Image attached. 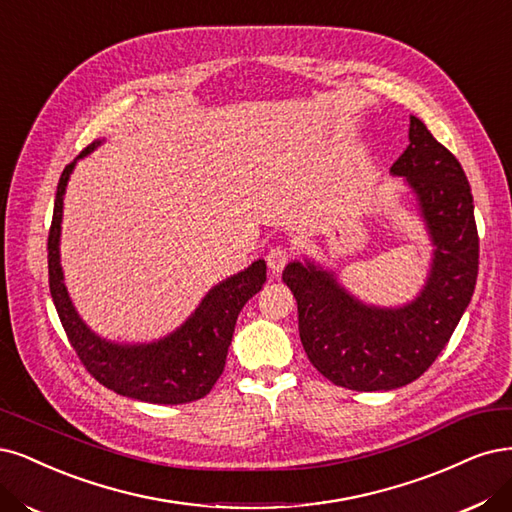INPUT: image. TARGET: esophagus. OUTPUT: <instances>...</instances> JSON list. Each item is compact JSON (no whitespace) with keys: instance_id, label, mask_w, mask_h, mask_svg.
Returning <instances> with one entry per match:
<instances>
[{"instance_id":"obj_1","label":"esophagus","mask_w":512,"mask_h":512,"mask_svg":"<svg viewBox=\"0 0 512 512\" xmlns=\"http://www.w3.org/2000/svg\"><path fill=\"white\" fill-rule=\"evenodd\" d=\"M288 260H290V250L284 248V245H273V248L267 254V264H269V269L273 273L284 271Z\"/></svg>"}]
</instances>
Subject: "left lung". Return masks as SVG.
Instances as JSON below:
<instances>
[{"label": "left lung", "instance_id": "obj_1", "mask_svg": "<svg viewBox=\"0 0 512 512\" xmlns=\"http://www.w3.org/2000/svg\"><path fill=\"white\" fill-rule=\"evenodd\" d=\"M409 142L392 173L411 184L436 245L430 279L417 301L400 309L366 307L311 262H292L281 275L296 298L309 362L347 390H394L424 375L477 286L479 233L466 173L415 116Z\"/></svg>", "mask_w": 512, "mask_h": 512}]
</instances>
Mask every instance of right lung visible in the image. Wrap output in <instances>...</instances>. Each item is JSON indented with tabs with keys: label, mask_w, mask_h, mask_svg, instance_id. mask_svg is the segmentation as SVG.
Masks as SVG:
<instances>
[{
	"label": "right lung",
	"mask_w": 512,
	"mask_h": 512,
	"mask_svg": "<svg viewBox=\"0 0 512 512\" xmlns=\"http://www.w3.org/2000/svg\"><path fill=\"white\" fill-rule=\"evenodd\" d=\"M86 146L78 156L91 152ZM76 161L69 163L57 186L48 231V284L59 320L76 356L108 390L152 404H184L209 394L220 379L239 311L264 286L267 264L256 260L250 269L222 281L211 290L195 315L167 339L152 345H114L84 326L69 301L59 264L63 195Z\"/></svg>",
	"instance_id": "add662e5"
}]
</instances>
